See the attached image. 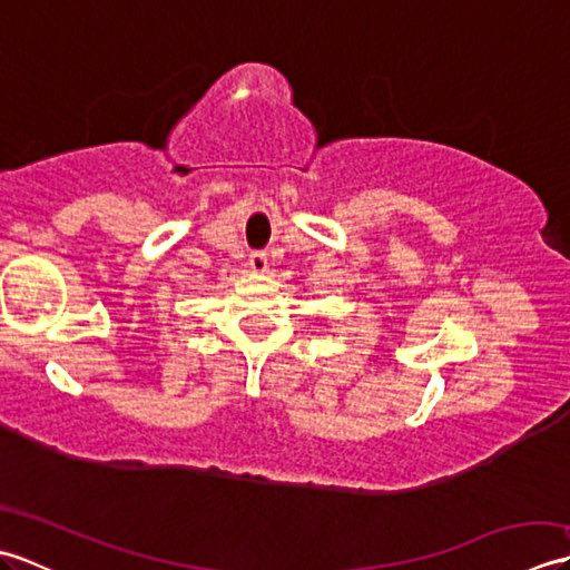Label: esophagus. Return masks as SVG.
I'll use <instances>...</instances> for the list:
<instances>
[{
  "instance_id": "1",
  "label": "esophagus",
  "mask_w": 570,
  "mask_h": 570,
  "mask_svg": "<svg viewBox=\"0 0 570 570\" xmlns=\"http://www.w3.org/2000/svg\"><path fill=\"white\" fill-rule=\"evenodd\" d=\"M266 266H269V262H266V254H264V252H252V254H249V269H252V272L264 274Z\"/></svg>"
}]
</instances>
